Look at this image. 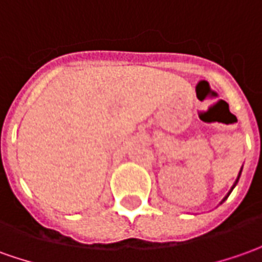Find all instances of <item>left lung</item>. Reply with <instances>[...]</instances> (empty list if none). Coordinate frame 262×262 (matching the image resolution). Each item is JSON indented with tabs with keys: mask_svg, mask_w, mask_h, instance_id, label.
Instances as JSON below:
<instances>
[{
	"mask_svg": "<svg viewBox=\"0 0 262 262\" xmlns=\"http://www.w3.org/2000/svg\"><path fill=\"white\" fill-rule=\"evenodd\" d=\"M241 172H243V168H241V170H239V173H238V176H236V181H235V182H234V185H232V188H231V191H229L228 193H227V196H225V198H224V199H222V201H221V204L227 201V198H228V196H229V193H231V192H232V189H234V188H235V186H236V183H238V181H239V176H241Z\"/></svg>",
	"mask_w": 262,
	"mask_h": 262,
	"instance_id": "8db88e82",
	"label": "left lung"
}]
</instances>
